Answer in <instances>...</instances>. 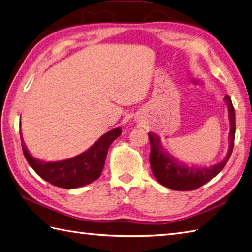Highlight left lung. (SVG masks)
<instances>
[{
    "instance_id": "obj_1",
    "label": "left lung",
    "mask_w": 252,
    "mask_h": 252,
    "mask_svg": "<svg viewBox=\"0 0 252 252\" xmlns=\"http://www.w3.org/2000/svg\"><path fill=\"white\" fill-rule=\"evenodd\" d=\"M225 101L228 104L230 121L229 132V150L221 162L209 167L200 166H189L181 163L178 159L171 155L166 150L163 149L161 139L154 133H149L151 143L150 164L157 181L163 186L174 190H194L203 186L206 183L217 175L229 159L232 149H234L235 133H236V121H235V109L232 106L231 99L226 95Z\"/></svg>"
}]
</instances>
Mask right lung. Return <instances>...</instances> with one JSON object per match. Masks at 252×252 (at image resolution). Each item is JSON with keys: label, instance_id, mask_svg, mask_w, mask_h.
Here are the masks:
<instances>
[{"label": "right lung", "instance_id": "1", "mask_svg": "<svg viewBox=\"0 0 252 252\" xmlns=\"http://www.w3.org/2000/svg\"><path fill=\"white\" fill-rule=\"evenodd\" d=\"M121 132L120 127H116L103 134L84 153L57 162H45L32 157L21 134L22 149L31 167L45 181L62 189H77L90 184L101 175L109 146Z\"/></svg>", "mask_w": 252, "mask_h": 252}]
</instances>
